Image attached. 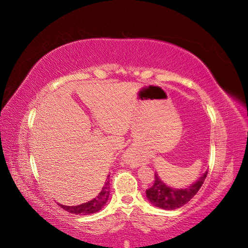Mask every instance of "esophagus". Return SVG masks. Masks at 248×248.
<instances>
[{"mask_svg":"<svg viewBox=\"0 0 248 248\" xmlns=\"http://www.w3.org/2000/svg\"><path fill=\"white\" fill-rule=\"evenodd\" d=\"M124 159H125V161L129 163L131 166H134L135 167V166L139 165V160H138V157L135 156V154H134V151L132 149H130V150H128L127 152H125Z\"/></svg>","mask_w":248,"mask_h":248,"instance_id":"esophagus-1","label":"esophagus"}]
</instances>
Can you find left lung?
I'll return each mask as SVG.
<instances>
[{
  "mask_svg": "<svg viewBox=\"0 0 248 248\" xmlns=\"http://www.w3.org/2000/svg\"><path fill=\"white\" fill-rule=\"evenodd\" d=\"M208 171H205L198 180L193 183L191 186L186 188L176 189L167 186L166 184L161 181V179L155 175V182L152 186L146 189V195L149 202L157 208L164 210H175L187 203L195 195L197 194L199 188L207 178Z\"/></svg>",
  "mask_w": 248,
  "mask_h": 248,
  "instance_id": "obj_1",
  "label": "left lung"
}]
</instances>
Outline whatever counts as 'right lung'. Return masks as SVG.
I'll return each instance as SVG.
<instances>
[{"label":"right lung","mask_w":248,"mask_h":248,"mask_svg":"<svg viewBox=\"0 0 248 248\" xmlns=\"http://www.w3.org/2000/svg\"><path fill=\"white\" fill-rule=\"evenodd\" d=\"M108 195H109V181H107L105 182V186L101 189V192L99 193L98 196L96 198H93V200H91V202L78 204V205H73V207H67V205L60 204V207H62V209L66 210V211L70 212L72 214L88 215L92 213H96L99 211V210H101L103 208V205L108 202Z\"/></svg>","instance_id":"right-lung-1"}]
</instances>
